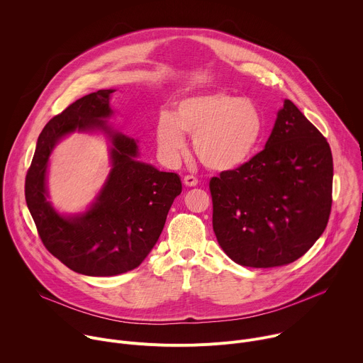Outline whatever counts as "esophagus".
I'll list each match as a JSON object with an SVG mask.
<instances>
[{
	"label": "esophagus",
	"instance_id": "1",
	"mask_svg": "<svg viewBox=\"0 0 363 363\" xmlns=\"http://www.w3.org/2000/svg\"><path fill=\"white\" fill-rule=\"evenodd\" d=\"M184 184H185V186L192 188V186H196V185H198V179H196L195 177H192V175H186V177L184 178Z\"/></svg>",
	"mask_w": 363,
	"mask_h": 363
}]
</instances>
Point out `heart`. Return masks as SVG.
Here are the masks:
<instances>
[{"label":"heart","mask_w":363,"mask_h":363,"mask_svg":"<svg viewBox=\"0 0 363 363\" xmlns=\"http://www.w3.org/2000/svg\"><path fill=\"white\" fill-rule=\"evenodd\" d=\"M264 119L254 101L224 91L182 99L174 115L162 113L157 122V142L164 158L177 162L184 153L185 136L192 139L202 165L224 172L247 164L260 146Z\"/></svg>","instance_id":"1"}]
</instances>
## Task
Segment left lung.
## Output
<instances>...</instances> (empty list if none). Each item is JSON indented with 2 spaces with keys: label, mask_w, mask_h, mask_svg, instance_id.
<instances>
[{
  "label": "left lung",
  "mask_w": 363,
  "mask_h": 363,
  "mask_svg": "<svg viewBox=\"0 0 363 363\" xmlns=\"http://www.w3.org/2000/svg\"><path fill=\"white\" fill-rule=\"evenodd\" d=\"M332 181L328 140L286 99L266 147L210 181L218 244L244 267L296 262L328 225Z\"/></svg>",
  "instance_id": "8db88e82"
}]
</instances>
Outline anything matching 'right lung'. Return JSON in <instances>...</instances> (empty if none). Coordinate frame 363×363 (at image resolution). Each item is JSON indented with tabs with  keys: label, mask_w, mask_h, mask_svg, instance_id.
Instances as JSON below:
<instances>
[{
	"label": "right lung",
	"mask_w": 363,
	"mask_h": 363,
	"mask_svg": "<svg viewBox=\"0 0 363 363\" xmlns=\"http://www.w3.org/2000/svg\"><path fill=\"white\" fill-rule=\"evenodd\" d=\"M103 89L51 119L38 136L26 177V201L45 248L70 270L94 277L136 269L157 244L174 199L178 174L140 162L138 140L115 130L111 96ZM74 131H100L110 140L113 168L95 201L82 213L62 215L48 201L46 169L55 145Z\"/></svg>",
	"instance_id": "right-lung-1"
}]
</instances>
